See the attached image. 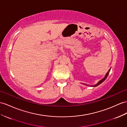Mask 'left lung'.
Wrapping results in <instances>:
<instances>
[{"instance_id":"left-lung-1","label":"left lung","mask_w":127,"mask_h":127,"mask_svg":"<svg viewBox=\"0 0 127 127\" xmlns=\"http://www.w3.org/2000/svg\"><path fill=\"white\" fill-rule=\"evenodd\" d=\"M110 69H109V70H108V72L107 73V74H106V75H105V76L104 77V78L102 79V80H101L100 81H99L98 82V83H97V84H96V85H94V86H92V87H96V86H98V85H100L101 83H102L106 79V78H107V76H108V74H109V72H110ZM85 85V84H84ZM86 85H87L86 84H85Z\"/></svg>"}]
</instances>
